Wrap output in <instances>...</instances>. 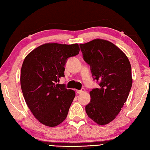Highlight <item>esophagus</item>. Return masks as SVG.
<instances>
[{
	"mask_svg": "<svg viewBox=\"0 0 150 150\" xmlns=\"http://www.w3.org/2000/svg\"><path fill=\"white\" fill-rule=\"evenodd\" d=\"M85 91V89L84 88H82L80 90H76V92L78 93V94H81L83 93Z\"/></svg>",
	"mask_w": 150,
	"mask_h": 150,
	"instance_id": "obj_1",
	"label": "esophagus"
}]
</instances>
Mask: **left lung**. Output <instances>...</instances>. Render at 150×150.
<instances>
[{"label": "left lung", "instance_id": "8db88e82", "mask_svg": "<svg viewBox=\"0 0 150 150\" xmlns=\"http://www.w3.org/2000/svg\"><path fill=\"white\" fill-rule=\"evenodd\" d=\"M80 47L93 80L99 85L90 92L86 113L97 124L107 125L121 111L129 95L132 85L130 61L115 45L104 39H94Z\"/></svg>", "mask_w": 150, "mask_h": 150}]
</instances>
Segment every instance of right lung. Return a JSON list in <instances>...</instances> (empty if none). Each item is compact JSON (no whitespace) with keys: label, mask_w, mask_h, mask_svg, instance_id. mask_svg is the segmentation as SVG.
<instances>
[{"label":"right lung","mask_w":150,"mask_h":150,"mask_svg":"<svg viewBox=\"0 0 150 150\" xmlns=\"http://www.w3.org/2000/svg\"><path fill=\"white\" fill-rule=\"evenodd\" d=\"M80 52L77 43H45L30 52L21 69L20 84L29 109L42 124L56 127L67 117L75 91L57 83L64 76L68 58Z\"/></svg>","instance_id":"1"}]
</instances>
